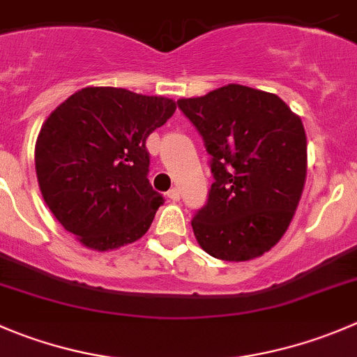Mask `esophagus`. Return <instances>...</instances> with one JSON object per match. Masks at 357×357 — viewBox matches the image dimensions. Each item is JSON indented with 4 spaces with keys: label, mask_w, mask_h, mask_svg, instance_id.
Listing matches in <instances>:
<instances>
[{
    "label": "esophagus",
    "mask_w": 357,
    "mask_h": 357,
    "mask_svg": "<svg viewBox=\"0 0 357 357\" xmlns=\"http://www.w3.org/2000/svg\"><path fill=\"white\" fill-rule=\"evenodd\" d=\"M166 196H168L169 202H178L181 199V192H178V189L176 188H172L168 192H166Z\"/></svg>",
    "instance_id": "obj_1"
}]
</instances>
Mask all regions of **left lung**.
<instances>
[{
    "instance_id": "8db88e82",
    "label": "left lung",
    "mask_w": 357,
    "mask_h": 357,
    "mask_svg": "<svg viewBox=\"0 0 357 357\" xmlns=\"http://www.w3.org/2000/svg\"><path fill=\"white\" fill-rule=\"evenodd\" d=\"M176 105L212 155L208 199L191 220L199 247L236 263L263 256L287 231L303 192V122L277 94L240 84Z\"/></svg>"
}]
</instances>
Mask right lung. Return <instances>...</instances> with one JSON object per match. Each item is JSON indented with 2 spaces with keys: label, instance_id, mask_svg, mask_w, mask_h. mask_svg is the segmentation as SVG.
Returning a JSON list of instances; mask_svg holds the SVG:
<instances>
[{
  "label": "right lung",
  "instance_id": "right-lung-1",
  "mask_svg": "<svg viewBox=\"0 0 357 357\" xmlns=\"http://www.w3.org/2000/svg\"><path fill=\"white\" fill-rule=\"evenodd\" d=\"M175 108L169 98L84 87L43 122L35 147L40 191L87 249H119L151 227L165 199L149 184L145 140Z\"/></svg>",
  "mask_w": 357,
  "mask_h": 357
}]
</instances>
